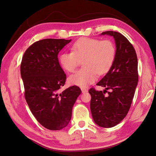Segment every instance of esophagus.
Returning <instances> with one entry per match:
<instances>
[{"mask_svg":"<svg viewBox=\"0 0 156 156\" xmlns=\"http://www.w3.org/2000/svg\"><path fill=\"white\" fill-rule=\"evenodd\" d=\"M81 91H82V92H83V93H84V92H88V90H87V88H81Z\"/></svg>","mask_w":156,"mask_h":156,"instance_id":"obj_1","label":"esophagus"}]
</instances>
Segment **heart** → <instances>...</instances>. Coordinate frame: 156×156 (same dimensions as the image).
Wrapping results in <instances>:
<instances>
[{"instance_id":"b5f03b06","label":"heart","mask_w":156,"mask_h":156,"mask_svg":"<svg viewBox=\"0 0 156 156\" xmlns=\"http://www.w3.org/2000/svg\"><path fill=\"white\" fill-rule=\"evenodd\" d=\"M72 52L60 53L58 62L64 70L73 72L83 60V68L69 77L71 84L87 87L98 78V73H107L116 56V48L111 40L82 37L72 46Z\"/></svg>"}]
</instances>
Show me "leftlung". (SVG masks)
<instances>
[{
	"label": "left lung",
	"instance_id": "8db88e82",
	"mask_svg": "<svg viewBox=\"0 0 156 156\" xmlns=\"http://www.w3.org/2000/svg\"><path fill=\"white\" fill-rule=\"evenodd\" d=\"M100 35L113 37L116 56L111 68L96 84L102 91L90 88V110L93 120L100 127L109 128L123 120L128 112L138 83V61L134 48L125 36L114 31ZM107 89L110 91L105 96Z\"/></svg>",
	"mask_w": 156,
	"mask_h": 156
}]
</instances>
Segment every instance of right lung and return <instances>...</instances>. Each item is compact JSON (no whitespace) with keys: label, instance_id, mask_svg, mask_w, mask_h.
I'll list each match as a JSON object with an SVG mask.
<instances>
[{"label":"right lung","instance_id":"obj_1","mask_svg":"<svg viewBox=\"0 0 156 156\" xmlns=\"http://www.w3.org/2000/svg\"><path fill=\"white\" fill-rule=\"evenodd\" d=\"M72 40L44 39L27 49L21 64L25 100L39 123L50 130H60L72 119V108L81 90L77 86L61 91L66 75L58 55Z\"/></svg>","mask_w":156,"mask_h":156}]
</instances>
